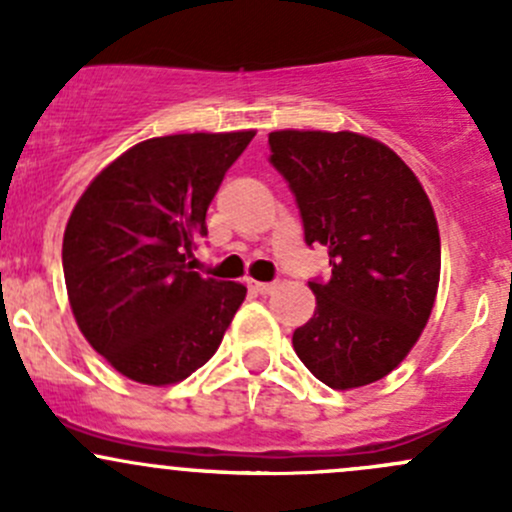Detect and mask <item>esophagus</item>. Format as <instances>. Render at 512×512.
Instances as JSON below:
<instances>
[{
  "label": "esophagus",
  "instance_id": "obj_1",
  "mask_svg": "<svg viewBox=\"0 0 512 512\" xmlns=\"http://www.w3.org/2000/svg\"><path fill=\"white\" fill-rule=\"evenodd\" d=\"M246 286H249L251 293H256V295H268V293H273V288H276V283L254 281V278H249V281H246Z\"/></svg>",
  "mask_w": 512,
  "mask_h": 512
}]
</instances>
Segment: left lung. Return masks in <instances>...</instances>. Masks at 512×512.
Wrapping results in <instances>:
<instances>
[{
    "mask_svg": "<svg viewBox=\"0 0 512 512\" xmlns=\"http://www.w3.org/2000/svg\"><path fill=\"white\" fill-rule=\"evenodd\" d=\"M268 145L305 244L328 246L333 266L330 281L308 283L315 313L293 333L295 355L333 389L377 382L434 308L441 239L429 197L397 152L365 135L276 130Z\"/></svg>",
    "mask_w": 512,
    "mask_h": 512,
    "instance_id": "8db88e82",
    "label": "left lung"
}]
</instances>
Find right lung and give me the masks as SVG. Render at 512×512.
<instances>
[{"mask_svg":"<svg viewBox=\"0 0 512 512\" xmlns=\"http://www.w3.org/2000/svg\"><path fill=\"white\" fill-rule=\"evenodd\" d=\"M254 130L138 142L88 184L63 234L73 318L128 379L182 382L217 352L244 303L236 281L202 278L189 258L207 209Z\"/></svg>","mask_w":512,"mask_h":512,"instance_id":"1","label":"right lung"}]
</instances>
